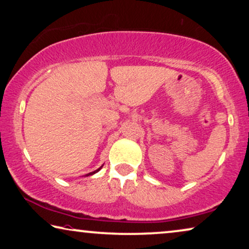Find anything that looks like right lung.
<instances>
[{
	"instance_id": "1",
	"label": "right lung",
	"mask_w": 249,
	"mask_h": 249,
	"mask_svg": "<svg viewBox=\"0 0 249 249\" xmlns=\"http://www.w3.org/2000/svg\"><path fill=\"white\" fill-rule=\"evenodd\" d=\"M97 171H100V169L96 170V171H94V172H90V173H88V175H94V173H96Z\"/></svg>"
}]
</instances>
